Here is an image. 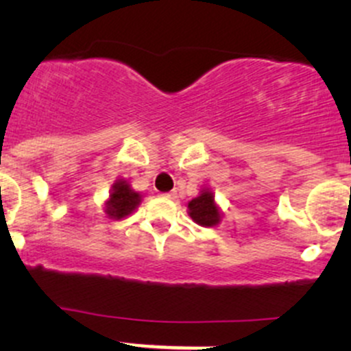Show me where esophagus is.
Here are the masks:
<instances>
[{"label": "esophagus", "instance_id": "esophagus-1", "mask_svg": "<svg viewBox=\"0 0 351 351\" xmlns=\"http://www.w3.org/2000/svg\"><path fill=\"white\" fill-rule=\"evenodd\" d=\"M162 197H165V198H171V200H175L176 193L175 192H168V193H162Z\"/></svg>", "mask_w": 351, "mask_h": 351}]
</instances>
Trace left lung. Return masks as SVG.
<instances>
[{
	"mask_svg": "<svg viewBox=\"0 0 351 351\" xmlns=\"http://www.w3.org/2000/svg\"><path fill=\"white\" fill-rule=\"evenodd\" d=\"M190 217L197 222V224L210 228L221 221V214H219L217 207L214 204V197L210 192H204L200 197L193 198L189 204Z\"/></svg>",
	"mask_w": 351,
	"mask_h": 351,
	"instance_id": "obj_1",
	"label": "left lung"
}]
</instances>
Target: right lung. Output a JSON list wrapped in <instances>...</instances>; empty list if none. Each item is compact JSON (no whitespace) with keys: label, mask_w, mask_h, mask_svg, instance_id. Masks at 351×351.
Segmentation results:
<instances>
[{"label":"right lung","mask_w":351,"mask_h":351,"mask_svg":"<svg viewBox=\"0 0 351 351\" xmlns=\"http://www.w3.org/2000/svg\"><path fill=\"white\" fill-rule=\"evenodd\" d=\"M141 195L139 193L132 192L127 185V182H117L113 186V192L110 195V200L107 204V214L112 215L113 219H122L129 215L134 208L139 205Z\"/></svg>","instance_id":"obj_1"}]
</instances>
